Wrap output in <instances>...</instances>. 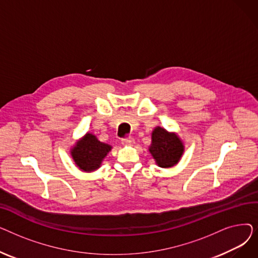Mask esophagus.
Segmentation results:
<instances>
[{
  "label": "esophagus",
  "mask_w": 258,
  "mask_h": 258,
  "mask_svg": "<svg viewBox=\"0 0 258 258\" xmlns=\"http://www.w3.org/2000/svg\"><path fill=\"white\" fill-rule=\"evenodd\" d=\"M134 143H135V140L133 138L122 139V144H123V145H133Z\"/></svg>",
  "instance_id": "esophagus-1"
}]
</instances>
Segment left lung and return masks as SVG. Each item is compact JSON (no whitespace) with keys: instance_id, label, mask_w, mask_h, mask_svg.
Returning a JSON list of instances; mask_svg holds the SVG:
<instances>
[{"instance_id":"obj_1","label":"left lung","mask_w":258,"mask_h":258,"mask_svg":"<svg viewBox=\"0 0 258 258\" xmlns=\"http://www.w3.org/2000/svg\"><path fill=\"white\" fill-rule=\"evenodd\" d=\"M148 151L159 167L170 168L180 162L185 146L177 133L156 126L152 132V143Z\"/></svg>"}]
</instances>
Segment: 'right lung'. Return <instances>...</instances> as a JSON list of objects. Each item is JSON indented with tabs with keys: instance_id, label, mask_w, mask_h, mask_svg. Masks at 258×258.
<instances>
[{
	"instance_id": "add662e5",
	"label": "right lung",
	"mask_w": 258,
	"mask_h": 258,
	"mask_svg": "<svg viewBox=\"0 0 258 258\" xmlns=\"http://www.w3.org/2000/svg\"><path fill=\"white\" fill-rule=\"evenodd\" d=\"M112 148V145L100 142L95 135L87 133L71 147L70 155L81 171L93 172L100 168Z\"/></svg>"
}]
</instances>
